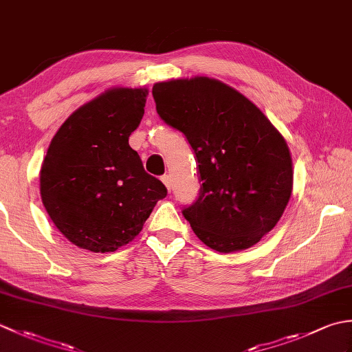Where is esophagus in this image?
<instances>
[{
	"label": "esophagus",
	"mask_w": 352,
	"mask_h": 352,
	"mask_svg": "<svg viewBox=\"0 0 352 352\" xmlns=\"http://www.w3.org/2000/svg\"><path fill=\"white\" fill-rule=\"evenodd\" d=\"M162 182H163L164 186H166L168 190L170 192V177H169V175H163V177H162Z\"/></svg>",
	"instance_id": "1"
}]
</instances>
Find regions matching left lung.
I'll use <instances>...</instances> for the list:
<instances>
[{
	"instance_id": "8db88e82",
	"label": "left lung",
	"mask_w": 352,
	"mask_h": 352,
	"mask_svg": "<svg viewBox=\"0 0 352 352\" xmlns=\"http://www.w3.org/2000/svg\"><path fill=\"white\" fill-rule=\"evenodd\" d=\"M162 121L182 131L195 154L199 195L183 216L212 250L251 248L286 208L294 170L286 140L233 87L207 77L153 87Z\"/></svg>"
}]
</instances>
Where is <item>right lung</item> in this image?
Masks as SVG:
<instances>
[{
    "mask_svg": "<svg viewBox=\"0 0 352 352\" xmlns=\"http://www.w3.org/2000/svg\"><path fill=\"white\" fill-rule=\"evenodd\" d=\"M146 95V89H111L74 111L51 140L41 169L42 203L80 248L113 252L126 245L168 195L129 145Z\"/></svg>",
    "mask_w": 352,
    "mask_h": 352,
    "instance_id": "1",
    "label": "right lung"
}]
</instances>
